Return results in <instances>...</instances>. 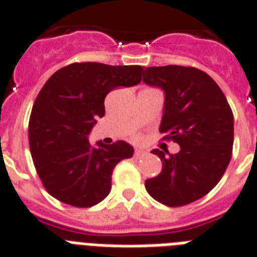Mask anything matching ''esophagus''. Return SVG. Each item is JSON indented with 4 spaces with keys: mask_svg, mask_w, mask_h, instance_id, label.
Here are the masks:
<instances>
[{
    "mask_svg": "<svg viewBox=\"0 0 257 257\" xmlns=\"http://www.w3.org/2000/svg\"><path fill=\"white\" fill-rule=\"evenodd\" d=\"M147 155V152L143 151V150H135V152H134V156L137 159H141V158H144Z\"/></svg>",
    "mask_w": 257,
    "mask_h": 257,
    "instance_id": "34e87169",
    "label": "esophagus"
}]
</instances>
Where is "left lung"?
<instances>
[{"label":"left lung","mask_w":257,"mask_h":257,"mask_svg":"<svg viewBox=\"0 0 257 257\" xmlns=\"http://www.w3.org/2000/svg\"><path fill=\"white\" fill-rule=\"evenodd\" d=\"M143 81L164 90L160 133L180 146L175 155L152 151L163 169L146 180V189L167 206H184L206 196L226 172L234 144L232 110L217 82L194 67H148Z\"/></svg>","instance_id":"1"}]
</instances>
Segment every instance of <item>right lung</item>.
I'll use <instances>...</instances> for the list:
<instances>
[{"label": "right lung", "instance_id": "1", "mask_svg": "<svg viewBox=\"0 0 257 257\" xmlns=\"http://www.w3.org/2000/svg\"><path fill=\"white\" fill-rule=\"evenodd\" d=\"M142 72L141 65L73 63L44 84L30 115L29 143L40 181L56 200L90 207L109 194L113 169L134 148L123 141L92 146L88 135L105 115L107 93L139 84Z\"/></svg>", "mask_w": 257, "mask_h": 257}]
</instances>
